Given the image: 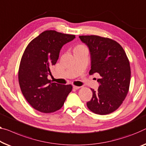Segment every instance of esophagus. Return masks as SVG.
Listing matches in <instances>:
<instances>
[{
    "label": "esophagus",
    "mask_w": 146,
    "mask_h": 146,
    "mask_svg": "<svg viewBox=\"0 0 146 146\" xmlns=\"http://www.w3.org/2000/svg\"><path fill=\"white\" fill-rule=\"evenodd\" d=\"M73 87L74 89H76V90H77V89H79L80 88V86H75V85H73Z\"/></svg>",
    "instance_id": "obj_1"
}]
</instances>
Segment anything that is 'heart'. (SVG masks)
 Returning a JSON list of instances; mask_svg holds the SVG:
<instances>
[{
	"label": "heart",
	"mask_w": 146,
	"mask_h": 146,
	"mask_svg": "<svg viewBox=\"0 0 146 146\" xmlns=\"http://www.w3.org/2000/svg\"><path fill=\"white\" fill-rule=\"evenodd\" d=\"M82 47H84V46L82 45H78L77 47H76V48H82Z\"/></svg>",
	"instance_id": "1"
}]
</instances>
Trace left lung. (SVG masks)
Listing matches in <instances>:
<instances>
[{
  "mask_svg": "<svg viewBox=\"0 0 146 146\" xmlns=\"http://www.w3.org/2000/svg\"><path fill=\"white\" fill-rule=\"evenodd\" d=\"M79 38L88 46L90 53V75L98 73L100 86L92 91L86 106L91 111L107 115L117 110L128 94L130 82L129 60L123 47L109 38L82 35Z\"/></svg>",
  "mask_w": 146,
  "mask_h": 146,
  "instance_id": "1",
  "label": "left lung"
}]
</instances>
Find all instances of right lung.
I'll list each match as a JSON object with an SVG mask.
<instances>
[{
  "label": "right lung",
  "mask_w": 146,
  "mask_h": 146,
  "mask_svg": "<svg viewBox=\"0 0 146 146\" xmlns=\"http://www.w3.org/2000/svg\"><path fill=\"white\" fill-rule=\"evenodd\" d=\"M75 38L74 35L47 30L33 39L23 52L18 71L19 86L26 100L38 111L59 110L72 90L71 84L52 82L47 77L63 46Z\"/></svg>",
  "instance_id": "add662e5"
}]
</instances>
